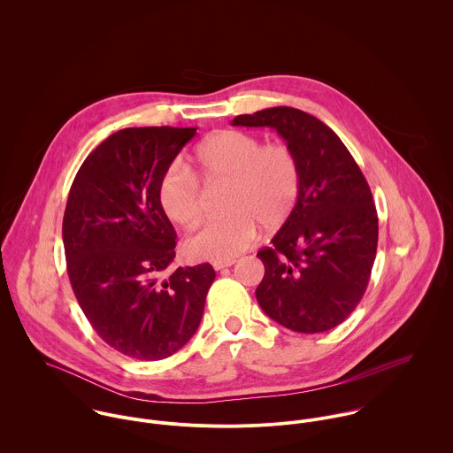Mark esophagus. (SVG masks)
Returning a JSON list of instances; mask_svg holds the SVG:
<instances>
[{
  "mask_svg": "<svg viewBox=\"0 0 453 453\" xmlns=\"http://www.w3.org/2000/svg\"><path fill=\"white\" fill-rule=\"evenodd\" d=\"M234 263H235V259H225V261H214L212 266H214V270H223L226 266H232Z\"/></svg>",
  "mask_w": 453,
  "mask_h": 453,
  "instance_id": "34e87169",
  "label": "esophagus"
}]
</instances>
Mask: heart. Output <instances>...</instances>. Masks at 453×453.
Masks as SVG:
<instances>
[{
	"instance_id": "1",
	"label": "heart",
	"mask_w": 453,
	"mask_h": 453,
	"mask_svg": "<svg viewBox=\"0 0 453 453\" xmlns=\"http://www.w3.org/2000/svg\"><path fill=\"white\" fill-rule=\"evenodd\" d=\"M203 185L226 181L221 198L225 214L209 219L188 239L195 258L225 261L246 251L258 235V225L275 230L286 223L300 194L296 157L284 144H263L257 135L223 130L205 137L187 165L174 162L158 181V203L176 225L194 230L202 219Z\"/></svg>"
}]
</instances>
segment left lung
Returning <instances> with one entry per match:
<instances>
[{
  "instance_id": "8db88e82",
  "label": "left lung",
  "mask_w": 453,
  "mask_h": 453,
  "mask_svg": "<svg viewBox=\"0 0 453 453\" xmlns=\"http://www.w3.org/2000/svg\"><path fill=\"white\" fill-rule=\"evenodd\" d=\"M232 126L277 130L300 169L293 212L257 255L265 265L259 307L298 333L343 323L366 291L379 242L377 209L359 165L333 130L296 108L239 115Z\"/></svg>"
}]
</instances>
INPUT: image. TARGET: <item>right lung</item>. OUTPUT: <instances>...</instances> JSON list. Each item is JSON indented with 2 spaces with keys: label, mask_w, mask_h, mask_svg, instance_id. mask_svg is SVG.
Wrapping results in <instances>:
<instances>
[{
  "label": "right lung",
  "mask_w": 453,
  "mask_h": 453,
  "mask_svg": "<svg viewBox=\"0 0 453 453\" xmlns=\"http://www.w3.org/2000/svg\"><path fill=\"white\" fill-rule=\"evenodd\" d=\"M196 127H132L111 134L81 164L65 219L67 275L97 334L134 359L158 361L188 343L216 277L209 263L160 273L176 232L158 181Z\"/></svg>",
  "instance_id": "add662e5"
}]
</instances>
